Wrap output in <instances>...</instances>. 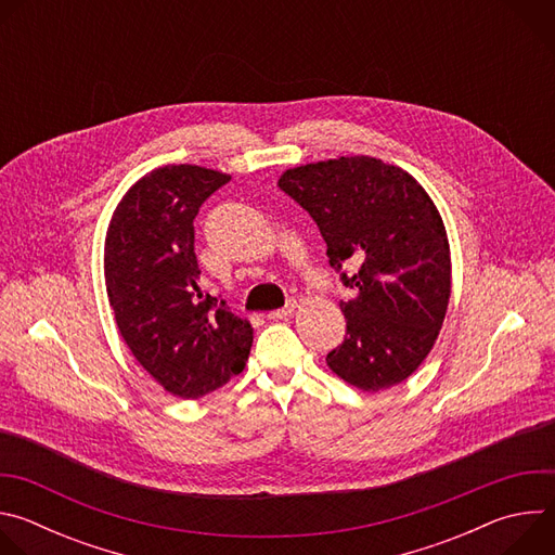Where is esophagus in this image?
Returning a JSON list of instances; mask_svg holds the SVG:
<instances>
[{
  "label": "esophagus",
  "mask_w": 555,
  "mask_h": 555,
  "mask_svg": "<svg viewBox=\"0 0 555 555\" xmlns=\"http://www.w3.org/2000/svg\"><path fill=\"white\" fill-rule=\"evenodd\" d=\"M294 309H296V302L292 300V302H289V305H285L283 309H274V311H270V313H268V319H270V321L287 319V315H292V313H294Z\"/></svg>",
  "instance_id": "1"
}]
</instances>
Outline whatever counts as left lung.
I'll return each mask as SVG.
<instances>
[{"label":"left lung","instance_id":"left-lung-1","mask_svg":"<svg viewBox=\"0 0 555 555\" xmlns=\"http://www.w3.org/2000/svg\"><path fill=\"white\" fill-rule=\"evenodd\" d=\"M279 186L319 223L332 268L353 289L340 300L345 343L327 353L347 384L377 392L430 353L450 300V244L424 186L371 155L287 169Z\"/></svg>","mask_w":555,"mask_h":555}]
</instances>
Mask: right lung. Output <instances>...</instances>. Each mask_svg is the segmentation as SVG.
Segmentation results:
<instances>
[{
    "mask_svg": "<svg viewBox=\"0 0 555 555\" xmlns=\"http://www.w3.org/2000/svg\"><path fill=\"white\" fill-rule=\"evenodd\" d=\"M228 173L167 165L118 202L105 236V285L118 332L167 392L197 400L246 366L253 325L202 289L193 219Z\"/></svg>",
    "mask_w": 555,
    "mask_h": 555,
    "instance_id": "obj_1",
    "label": "right lung"
}]
</instances>
